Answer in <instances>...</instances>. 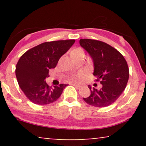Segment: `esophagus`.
I'll list each match as a JSON object with an SVG mask.
<instances>
[{
	"label": "esophagus",
	"mask_w": 146,
	"mask_h": 146,
	"mask_svg": "<svg viewBox=\"0 0 146 146\" xmlns=\"http://www.w3.org/2000/svg\"><path fill=\"white\" fill-rule=\"evenodd\" d=\"M70 85H72V86H76V87H77V88H80V87H81L80 85L78 84H76V83L71 82V83H70Z\"/></svg>",
	"instance_id": "esophagus-1"
}]
</instances>
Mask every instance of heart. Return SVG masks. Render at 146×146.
<instances>
[{"instance_id": "heart-1", "label": "heart", "mask_w": 146, "mask_h": 146, "mask_svg": "<svg viewBox=\"0 0 146 146\" xmlns=\"http://www.w3.org/2000/svg\"><path fill=\"white\" fill-rule=\"evenodd\" d=\"M70 54H71L72 57L73 58H74L76 57L84 55V50L83 49L80 47H76L74 48L72 50ZM81 76H82V73H78L76 76L72 77V79L73 80H79L80 79Z\"/></svg>"}]
</instances>
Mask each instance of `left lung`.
I'll use <instances>...</instances> for the list:
<instances>
[{"mask_svg":"<svg viewBox=\"0 0 146 146\" xmlns=\"http://www.w3.org/2000/svg\"><path fill=\"white\" fill-rule=\"evenodd\" d=\"M80 44L92 58L94 76L100 82V89L92 88L90 95L83 98L89 105L104 108L112 104L120 96L129 79V68L123 55L104 42L94 39H80Z\"/></svg>","mask_w":146,"mask_h":146,"instance_id":"left-lung-1","label":"left lung"}]
</instances>
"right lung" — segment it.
<instances>
[{
	"mask_svg": "<svg viewBox=\"0 0 146 146\" xmlns=\"http://www.w3.org/2000/svg\"><path fill=\"white\" fill-rule=\"evenodd\" d=\"M75 40L46 42L23 54L16 66V76L27 98L38 105L54 102L67 84L49 86L45 82L50 69L56 66L59 59L68 50Z\"/></svg>",
	"mask_w": 146,
	"mask_h": 146,
	"instance_id": "obj_1",
	"label": "right lung"
}]
</instances>
